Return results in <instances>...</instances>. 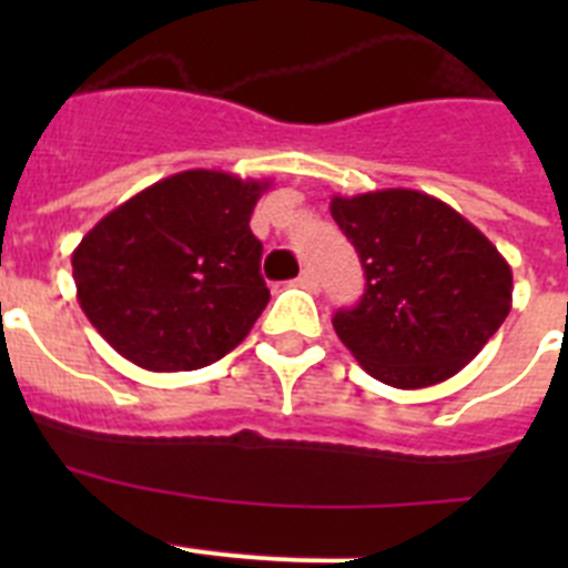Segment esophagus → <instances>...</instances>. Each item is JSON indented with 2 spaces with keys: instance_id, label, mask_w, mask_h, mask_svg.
Returning a JSON list of instances; mask_svg holds the SVG:
<instances>
[{
  "instance_id": "obj_1",
  "label": "esophagus",
  "mask_w": 568,
  "mask_h": 568,
  "mask_svg": "<svg viewBox=\"0 0 568 568\" xmlns=\"http://www.w3.org/2000/svg\"><path fill=\"white\" fill-rule=\"evenodd\" d=\"M298 284H301V287H304V290H315V287H318V275H315V270H313V267L301 270Z\"/></svg>"
}]
</instances>
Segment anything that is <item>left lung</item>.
Wrapping results in <instances>:
<instances>
[{
    "mask_svg": "<svg viewBox=\"0 0 568 568\" xmlns=\"http://www.w3.org/2000/svg\"><path fill=\"white\" fill-rule=\"evenodd\" d=\"M366 290L333 327L366 373L420 389L460 373L511 310V270L458 210L418 190L335 195Z\"/></svg>",
    "mask_w": 568,
    "mask_h": 568,
    "instance_id": "obj_1",
    "label": "left lung"
}]
</instances>
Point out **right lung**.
<instances>
[{
	"label": "right lung",
	"instance_id": "add662e5",
	"mask_svg": "<svg viewBox=\"0 0 568 568\" xmlns=\"http://www.w3.org/2000/svg\"><path fill=\"white\" fill-rule=\"evenodd\" d=\"M270 182L184 170L108 213L73 250L84 315L150 373L202 369L247 338L270 290L250 215Z\"/></svg>",
	"mask_w": 568,
	"mask_h": 568
}]
</instances>
